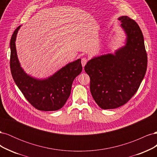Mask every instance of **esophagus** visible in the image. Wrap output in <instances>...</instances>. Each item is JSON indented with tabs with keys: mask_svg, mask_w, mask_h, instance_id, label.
<instances>
[{
	"mask_svg": "<svg viewBox=\"0 0 157 157\" xmlns=\"http://www.w3.org/2000/svg\"><path fill=\"white\" fill-rule=\"evenodd\" d=\"M88 62V59L86 58H82L81 59V63L83 67H84L85 65L86 64V63Z\"/></svg>",
	"mask_w": 157,
	"mask_h": 157,
	"instance_id": "esophagus-1",
	"label": "esophagus"
}]
</instances>
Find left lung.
Here are the masks:
<instances>
[{
    "mask_svg": "<svg viewBox=\"0 0 157 157\" xmlns=\"http://www.w3.org/2000/svg\"><path fill=\"white\" fill-rule=\"evenodd\" d=\"M127 34L126 46L90 60L84 71L90 78L92 96L103 109L124 105L138 90L147 71V55L138 24L128 16L118 18Z\"/></svg>",
    "mask_w": 157,
    "mask_h": 157,
    "instance_id": "1",
    "label": "left lung"
}]
</instances>
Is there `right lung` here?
<instances>
[{
  "mask_svg": "<svg viewBox=\"0 0 157 157\" xmlns=\"http://www.w3.org/2000/svg\"><path fill=\"white\" fill-rule=\"evenodd\" d=\"M20 26L14 31L10 40V71L17 87L31 105L40 111H57L62 107L71 94L74 79L81 73L82 67L78 59L67 64L51 77L36 80L25 74L17 57L16 38Z\"/></svg>",
  "mask_w": 157,
  "mask_h": 157,
  "instance_id": "add662e5",
  "label": "right lung"
}]
</instances>
